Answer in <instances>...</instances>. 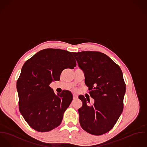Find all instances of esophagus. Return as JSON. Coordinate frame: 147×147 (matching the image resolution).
Masks as SVG:
<instances>
[{
  "label": "esophagus",
  "mask_w": 147,
  "mask_h": 147,
  "mask_svg": "<svg viewBox=\"0 0 147 147\" xmlns=\"http://www.w3.org/2000/svg\"><path fill=\"white\" fill-rule=\"evenodd\" d=\"M78 98V96L76 94H73V98L74 99H77Z\"/></svg>",
  "instance_id": "obj_1"
}]
</instances>
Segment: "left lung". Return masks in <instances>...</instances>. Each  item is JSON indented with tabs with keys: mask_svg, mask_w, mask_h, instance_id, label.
Listing matches in <instances>:
<instances>
[{
	"mask_svg": "<svg viewBox=\"0 0 147 147\" xmlns=\"http://www.w3.org/2000/svg\"><path fill=\"white\" fill-rule=\"evenodd\" d=\"M83 71L85 83L94 103L79 96L82 106L78 109L80 123L86 132L101 135L111 130L122 113L126 84L119 66L105 54L95 51L73 52Z\"/></svg>",
	"mask_w": 147,
	"mask_h": 147,
	"instance_id": "8db88e82",
	"label": "left lung"
}]
</instances>
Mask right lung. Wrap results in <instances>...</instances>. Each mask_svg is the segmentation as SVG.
Here are the masks:
<instances>
[{
    "label": "right lung",
    "mask_w": 147,
    "mask_h": 147,
    "mask_svg": "<svg viewBox=\"0 0 147 147\" xmlns=\"http://www.w3.org/2000/svg\"><path fill=\"white\" fill-rule=\"evenodd\" d=\"M76 66L71 52L52 49L39 51L24 64L17 82L19 110L35 130L47 132L60 125L73 95L66 90L56 95L49 84Z\"/></svg>",
    "instance_id": "add662e5"
}]
</instances>
